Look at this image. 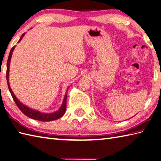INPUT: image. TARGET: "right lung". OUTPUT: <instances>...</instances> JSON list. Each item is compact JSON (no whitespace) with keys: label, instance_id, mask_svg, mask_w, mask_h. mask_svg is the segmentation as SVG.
Returning <instances> with one entry per match:
<instances>
[{"label":"right lung","instance_id":"obj_1","mask_svg":"<svg viewBox=\"0 0 161 161\" xmlns=\"http://www.w3.org/2000/svg\"><path fill=\"white\" fill-rule=\"evenodd\" d=\"M25 34V33H24L22 36H21L20 39H19V41H18V42H20V41L22 40V38H23ZM15 47H16V46H14V47L12 48V49H11L10 52H9L8 63H7L6 77H7V81H8L9 90L11 93V94H12V96L14 102L16 103V105L18 106V108L20 109V110L25 114V115H26L27 116L30 118V119L36 120H40V121H44V122H47V121H52V120H57V119H60V118H61L64 115V114H65V111H66V101H67V90H68L69 87L67 88V92L65 93V97H64L61 107H60L58 111H56V112H53V113H42V112H39V111H38V110H35V109L28 108L27 106H26L25 105H24L23 103L20 102L19 100L17 99V98L16 97L15 94H14V92H12V89H11V87H10L9 83L10 61H11V58H12V53H13V51H14V48H15Z\"/></svg>","mask_w":161,"mask_h":161}]
</instances>
